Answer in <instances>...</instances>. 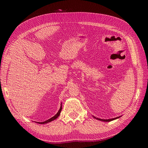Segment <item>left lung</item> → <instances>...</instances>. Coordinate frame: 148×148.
Masks as SVG:
<instances>
[{
    "instance_id": "left-lung-1",
    "label": "left lung",
    "mask_w": 148,
    "mask_h": 148,
    "mask_svg": "<svg viewBox=\"0 0 148 148\" xmlns=\"http://www.w3.org/2000/svg\"><path fill=\"white\" fill-rule=\"evenodd\" d=\"M92 117L97 119V120H101V121H103V122H110V121H112V120H114L115 119H117L119 118H120L121 116H119V117H115V118H114V119H99V118H97L96 117H95V116H92Z\"/></svg>"
}]
</instances>
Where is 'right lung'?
Instances as JSON below:
<instances>
[{
	"label": "right lung",
	"mask_w": 148,
	"mask_h": 148,
	"mask_svg": "<svg viewBox=\"0 0 148 148\" xmlns=\"http://www.w3.org/2000/svg\"><path fill=\"white\" fill-rule=\"evenodd\" d=\"M62 109V103H61V105H60V107L59 110L58 111V112H57L54 116H53V117H52L51 118V119H49L47 120L44 121V122H37L36 123H39V124H45V123H49V122H52V121H53V120H56V119L57 118H58V117H59V116L60 115Z\"/></svg>",
	"instance_id": "1"
}]
</instances>
